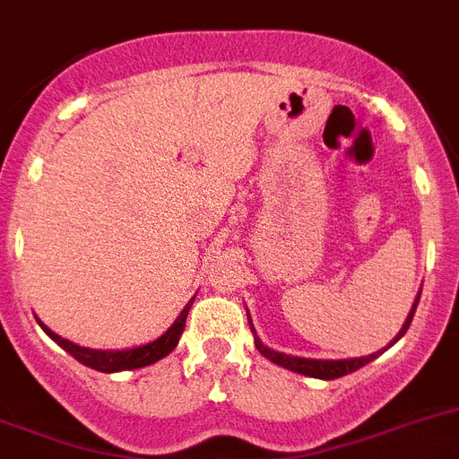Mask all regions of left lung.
Wrapping results in <instances>:
<instances>
[{
    "label": "left lung",
    "mask_w": 459,
    "mask_h": 459,
    "mask_svg": "<svg viewBox=\"0 0 459 459\" xmlns=\"http://www.w3.org/2000/svg\"><path fill=\"white\" fill-rule=\"evenodd\" d=\"M419 297H421V292H419ZM419 297H417V301H414L412 310H410L408 319H405L403 328H401V331H398V335L394 337L392 342H389V346L396 344V342L401 340V337L405 335V331H408V328H410V321H412L414 310H417ZM247 316H249V315H247ZM249 324H251V319H249ZM251 333H254L255 349H258L260 353L264 355V358L272 359L273 365L282 367V369L294 371V374H303V376H310V378H321V380H333V378H342V376H346V374H353V371H358L359 367L369 365L371 359H376L380 353H383V351L389 349V346H385V349L378 351V353L365 355V358H349V359H310V358H297V355L278 353V351H273V349H269V346H264L263 342H260V337L255 335L254 324H251Z\"/></svg>",
    "instance_id": "1"
}]
</instances>
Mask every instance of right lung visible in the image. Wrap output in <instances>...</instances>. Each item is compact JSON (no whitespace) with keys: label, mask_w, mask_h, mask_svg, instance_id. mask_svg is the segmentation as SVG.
I'll return each mask as SVG.
<instances>
[{"label":"right lung","mask_w":459,"mask_h":459,"mask_svg":"<svg viewBox=\"0 0 459 459\" xmlns=\"http://www.w3.org/2000/svg\"><path fill=\"white\" fill-rule=\"evenodd\" d=\"M192 301H195V297L187 301V306L183 307V312L177 316V321H174V324H171L160 337H158V340L149 342V344H143V346H135V349H124V351L85 349V346L72 344L70 340H63L61 335H56V333L49 331L40 319H38V324H40L42 331H45L56 344L63 346L72 358L79 359L81 365L90 367V369L104 371V374H115V371L140 369V367L153 365V362H158V359H162L165 355H169L171 351L177 349L178 337H181L183 328H186V319H187V312H190L192 307Z\"/></svg>","instance_id":"right-lung-1"}]
</instances>
